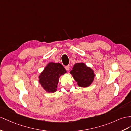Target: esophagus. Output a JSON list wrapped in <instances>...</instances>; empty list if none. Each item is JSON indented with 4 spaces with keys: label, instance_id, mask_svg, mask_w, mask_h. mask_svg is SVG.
I'll return each instance as SVG.
<instances>
[{
    "label": "esophagus",
    "instance_id": "obj_1",
    "mask_svg": "<svg viewBox=\"0 0 131 131\" xmlns=\"http://www.w3.org/2000/svg\"><path fill=\"white\" fill-rule=\"evenodd\" d=\"M65 69H66V70H67V71H69V70H70V66L69 65H68V66H65Z\"/></svg>",
    "mask_w": 131,
    "mask_h": 131
}]
</instances>
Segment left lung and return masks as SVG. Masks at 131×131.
Wrapping results in <instances>:
<instances>
[{
  "mask_svg": "<svg viewBox=\"0 0 131 131\" xmlns=\"http://www.w3.org/2000/svg\"><path fill=\"white\" fill-rule=\"evenodd\" d=\"M70 73L78 82V86L81 88H87L91 85L95 78L93 70L83 62L75 63Z\"/></svg>",
  "mask_w": 131,
  "mask_h": 131,
  "instance_id": "left-lung-1",
  "label": "left lung"
}]
</instances>
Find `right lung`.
Here are the masks:
<instances>
[{
  "label": "right lung",
  "instance_id": "obj_1",
  "mask_svg": "<svg viewBox=\"0 0 131 131\" xmlns=\"http://www.w3.org/2000/svg\"><path fill=\"white\" fill-rule=\"evenodd\" d=\"M65 73L66 70L61 63L50 62L39 76V82L46 92H55L59 78Z\"/></svg>",
  "mask_w": 131,
  "mask_h": 131
}]
</instances>
